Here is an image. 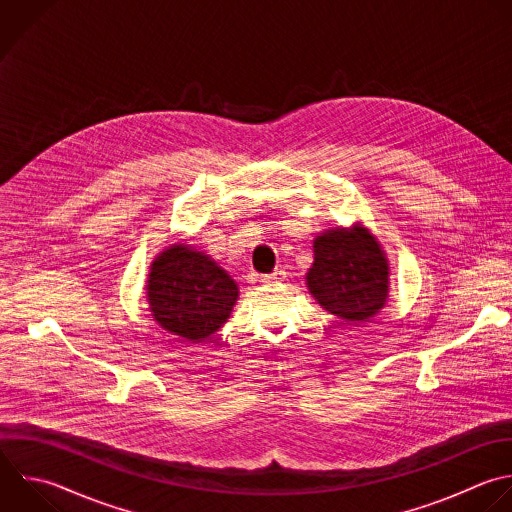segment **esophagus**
I'll return each instance as SVG.
<instances>
[{"mask_svg": "<svg viewBox=\"0 0 512 512\" xmlns=\"http://www.w3.org/2000/svg\"><path fill=\"white\" fill-rule=\"evenodd\" d=\"M282 280H286V272H284L282 268H278V270H274V272L262 276V282H264V284H268V282H282Z\"/></svg>", "mask_w": 512, "mask_h": 512, "instance_id": "esophagus-1", "label": "esophagus"}]
</instances>
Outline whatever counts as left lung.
Returning a JSON list of instances; mask_svg holds the SVG:
<instances>
[{"label":"left lung","instance_id":"8db88e82","mask_svg":"<svg viewBox=\"0 0 512 512\" xmlns=\"http://www.w3.org/2000/svg\"><path fill=\"white\" fill-rule=\"evenodd\" d=\"M306 280L322 308L346 322H364L386 302L388 264L366 230L338 228L316 238Z\"/></svg>","mask_w":512,"mask_h":512}]
</instances>
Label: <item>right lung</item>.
<instances>
[{
	"label": "right lung",
	"mask_w": 512,
	"mask_h": 512,
	"mask_svg": "<svg viewBox=\"0 0 512 512\" xmlns=\"http://www.w3.org/2000/svg\"><path fill=\"white\" fill-rule=\"evenodd\" d=\"M236 282L206 254L188 246L162 252L150 272L148 300L162 328L184 342H202L230 316Z\"/></svg>",
	"instance_id": "1"
}]
</instances>
